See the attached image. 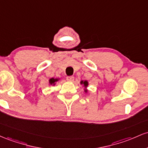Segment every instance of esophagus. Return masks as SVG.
<instances>
[{
    "label": "esophagus",
    "instance_id": "1",
    "mask_svg": "<svg viewBox=\"0 0 148 148\" xmlns=\"http://www.w3.org/2000/svg\"><path fill=\"white\" fill-rule=\"evenodd\" d=\"M66 79H67V81H69V82H73V81L74 80V77L73 76H68V77H66Z\"/></svg>",
    "mask_w": 148,
    "mask_h": 148
}]
</instances>
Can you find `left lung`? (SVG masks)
Listing matches in <instances>:
<instances>
[{
    "mask_svg": "<svg viewBox=\"0 0 148 148\" xmlns=\"http://www.w3.org/2000/svg\"><path fill=\"white\" fill-rule=\"evenodd\" d=\"M80 84H83V85H84V87H85V88H87V86H88V82H87V80H82L80 82ZM84 92L87 93V89H84Z\"/></svg>",
    "mask_w": 148,
    "mask_h": 148,
    "instance_id": "8db88e82",
    "label": "left lung"
}]
</instances>
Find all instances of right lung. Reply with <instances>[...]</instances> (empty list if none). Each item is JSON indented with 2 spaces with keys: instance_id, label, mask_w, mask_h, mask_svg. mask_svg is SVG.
Listing matches in <instances>:
<instances>
[{
  "instance_id": "obj_1",
  "label": "right lung",
  "mask_w": 148,
  "mask_h": 148,
  "mask_svg": "<svg viewBox=\"0 0 148 148\" xmlns=\"http://www.w3.org/2000/svg\"><path fill=\"white\" fill-rule=\"evenodd\" d=\"M59 80V79L58 78H56V79H54V78H51V79H49V84H52V85H55V84H56V82H57V81Z\"/></svg>"
}]
</instances>
